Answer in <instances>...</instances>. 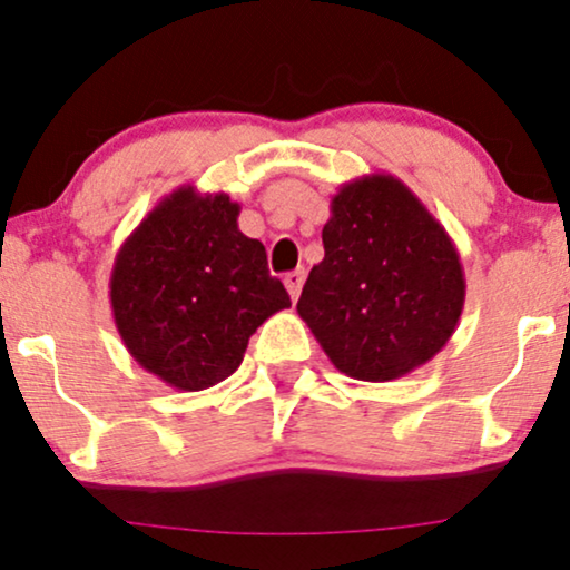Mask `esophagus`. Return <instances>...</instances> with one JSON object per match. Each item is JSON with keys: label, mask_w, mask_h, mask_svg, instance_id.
Here are the masks:
<instances>
[{"label": "esophagus", "mask_w": 570, "mask_h": 570, "mask_svg": "<svg viewBox=\"0 0 570 570\" xmlns=\"http://www.w3.org/2000/svg\"><path fill=\"white\" fill-rule=\"evenodd\" d=\"M303 284H305V271H292L284 276V286L286 292H289L292 299L299 297V292H303Z\"/></svg>", "instance_id": "34e87169"}]
</instances>
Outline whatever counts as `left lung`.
<instances>
[{
    "label": "left lung",
    "instance_id": "left-lung-1",
    "mask_svg": "<svg viewBox=\"0 0 570 570\" xmlns=\"http://www.w3.org/2000/svg\"><path fill=\"white\" fill-rule=\"evenodd\" d=\"M322 240L297 313L340 372L389 383L448 345L466 303L461 254L402 179L375 171L340 185Z\"/></svg>",
    "mask_w": 570,
    "mask_h": 570
}]
</instances>
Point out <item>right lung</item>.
<instances>
[{
  "instance_id": "right-lung-1",
  "label": "right lung",
  "mask_w": 570,
  "mask_h": 570,
  "mask_svg": "<svg viewBox=\"0 0 570 570\" xmlns=\"http://www.w3.org/2000/svg\"><path fill=\"white\" fill-rule=\"evenodd\" d=\"M240 203L181 185L117 252L112 318L130 356L176 391H203L244 362L248 337L292 305L265 246L238 230Z\"/></svg>"
}]
</instances>
